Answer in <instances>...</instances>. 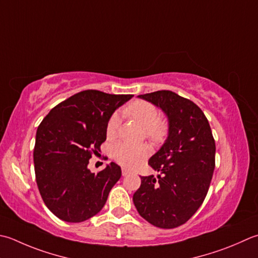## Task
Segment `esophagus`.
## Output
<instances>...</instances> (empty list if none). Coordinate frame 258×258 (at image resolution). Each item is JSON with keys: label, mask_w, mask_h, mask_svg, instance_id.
Returning a JSON list of instances; mask_svg holds the SVG:
<instances>
[{"label": "esophagus", "mask_w": 258, "mask_h": 258, "mask_svg": "<svg viewBox=\"0 0 258 258\" xmlns=\"http://www.w3.org/2000/svg\"><path fill=\"white\" fill-rule=\"evenodd\" d=\"M128 173H130V171H128L127 169H125V168L122 169V174H123V176H126Z\"/></svg>", "instance_id": "34e87169"}]
</instances>
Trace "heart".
<instances>
[{"label": "heart", "instance_id": "obj_1", "mask_svg": "<svg viewBox=\"0 0 258 258\" xmlns=\"http://www.w3.org/2000/svg\"><path fill=\"white\" fill-rule=\"evenodd\" d=\"M124 112L130 117L145 127V133L153 141H159L163 138L165 133V126L159 119V113L155 106L144 100H135L125 108ZM119 128V117L117 114L112 115L107 123V138L113 139L116 136ZM151 153V149L146 144H131L127 142L115 143L112 148L114 159L119 164L128 168H134L145 160Z\"/></svg>", "mask_w": 258, "mask_h": 258}]
</instances>
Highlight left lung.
Instances as JSON below:
<instances>
[{
	"mask_svg": "<svg viewBox=\"0 0 258 258\" xmlns=\"http://www.w3.org/2000/svg\"><path fill=\"white\" fill-rule=\"evenodd\" d=\"M168 119V136L149 164L159 174L141 176L133 195L139 214L159 228H175L199 209L215 170L216 145L198 106L170 90L139 95Z\"/></svg>",
	"mask_w": 258,
	"mask_h": 258,
	"instance_id": "1",
	"label": "left lung"
}]
</instances>
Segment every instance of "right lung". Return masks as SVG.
I'll list each match as a JSON object with an SVG mask.
<instances>
[{"label":"right lung","instance_id":"right-lung-1","mask_svg":"<svg viewBox=\"0 0 258 258\" xmlns=\"http://www.w3.org/2000/svg\"><path fill=\"white\" fill-rule=\"evenodd\" d=\"M133 95L84 90L50 110L35 135L34 172L43 203L59 219L82 223L97 215L122 175L114 162L97 174L88 169L100 152L113 113Z\"/></svg>","mask_w":258,"mask_h":258}]
</instances>
